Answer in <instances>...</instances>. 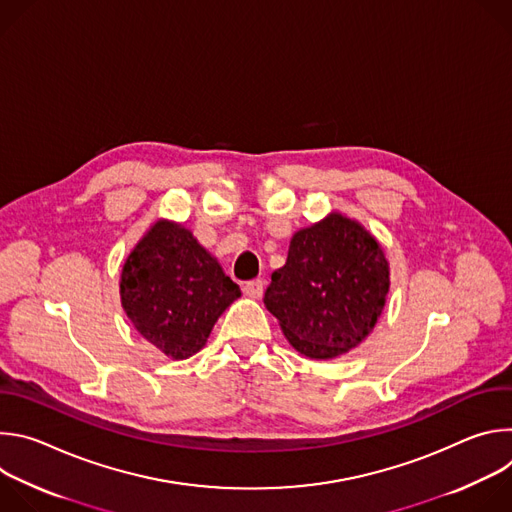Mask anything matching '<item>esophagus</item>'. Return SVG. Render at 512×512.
<instances>
[{
  "mask_svg": "<svg viewBox=\"0 0 512 512\" xmlns=\"http://www.w3.org/2000/svg\"><path fill=\"white\" fill-rule=\"evenodd\" d=\"M243 291H245V296L257 300V298L263 296V281L261 279H251L243 285Z\"/></svg>",
  "mask_w": 512,
  "mask_h": 512,
  "instance_id": "1",
  "label": "esophagus"
}]
</instances>
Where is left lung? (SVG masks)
<instances>
[{"instance_id":"left-lung-1","label":"left lung","mask_w":512,"mask_h":512,"mask_svg":"<svg viewBox=\"0 0 512 512\" xmlns=\"http://www.w3.org/2000/svg\"><path fill=\"white\" fill-rule=\"evenodd\" d=\"M389 285V261L377 239L352 218L330 212L291 237L263 302L300 354L330 360L373 332Z\"/></svg>"}]
</instances>
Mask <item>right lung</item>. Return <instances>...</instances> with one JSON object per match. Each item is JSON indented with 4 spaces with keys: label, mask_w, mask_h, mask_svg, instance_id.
Returning a JSON list of instances; mask_svg holds the SVG:
<instances>
[{
    "label": "right lung",
    "mask_w": 512,
    "mask_h": 512,
    "mask_svg": "<svg viewBox=\"0 0 512 512\" xmlns=\"http://www.w3.org/2000/svg\"><path fill=\"white\" fill-rule=\"evenodd\" d=\"M119 294L135 330L168 358L184 360L206 344L241 289L188 229L158 221L127 255Z\"/></svg>",
    "instance_id": "add662e5"
}]
</instances>
